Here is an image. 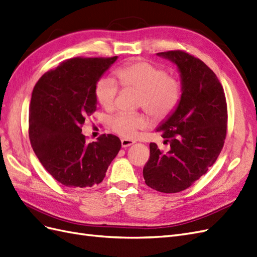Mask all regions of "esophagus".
<instances>
[{
  "label": "esophagus",
  "mask_w": 257,
  "mask_h": 257,
  "mask_svg": "<svg viewBox=\"0 0 257 257\" xmlns=\"http://www.w3.org/2000/svg\"><path fill=\"white\" fill-rule=\"evenodd\" d=\"M135 142L134 141H131V139H126V138H123L121 139V145H122V148H126V147H130L132 145H134Z\"/></svg>",
  "instance_id": "1"
}]
</instances>
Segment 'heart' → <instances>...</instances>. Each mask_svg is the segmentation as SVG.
I'll return each instance as SVG.
<instances>
[{
	"mask_svg": "<svg viewBox=\"0 0 257 257\" xmlns=\"http://www.w3.org/2000/svg\"><path fill=\"white\" fill-rule=\"evenodd\" d=\"M116 79L123 88L139 91L138 107H142L155 120H164L180 103L182 85L177 76L166 73L153 62L138 60L116 68ZM119 93V84L112 77L104 76L96 81L94 95L106 110H112ZM149 121L141 112H120L110 121L113 132L125 138H134L138 130L145 128Z\"/></svg>",
	"mask_w": 257,
	"mask_h": 257,
	"instance_id": "1",
	"label": "heart"
}]
</instances>
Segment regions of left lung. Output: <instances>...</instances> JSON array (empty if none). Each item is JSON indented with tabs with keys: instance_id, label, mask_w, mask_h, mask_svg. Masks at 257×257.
Segmentation results:
<instances>
[{
	"instance_id": "obj_1",
	"label": "left lung",
	"mask_w": 257,
	"mask_h": 257,
	"mask_svg": "<svg viewBox=\"0 0 257 257\" xmlns=\"http://www.w3.org/2000/svg\"><path fill=\"white\" fill-rule=\"evenodd\" d=\"M181 75L182 96L174 113L158 127L170 150L150 144L143 174L151 189L178 193L197 181L221 153L227 132V104L216 75L203 61L183 50L159 52Z\"/></svg>"
}]
</instances>
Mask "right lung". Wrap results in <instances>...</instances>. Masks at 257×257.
I'll list each match as a JSON object with an SVG mask.
<instances>
[{
    "instance_id": "right-lung-1",
    "label": "right lung",
    "mask_w": 257,
    "mask_h": 257,
    "mask_svg": "<svg viewBox=\"0 0 257 257\" xmlns=\"http://www.w3.org/2000/svg\"><path fill=\"white\" fill-rule=\"evenodd\" d=\"M116 59H68L45 73L33 89L31 146L45 169L68 188H91L102 182L121 149L120 139L112 134L89 144L81 134L85 119L96 109V81Z\"/></svg>"
}]
</instances>
